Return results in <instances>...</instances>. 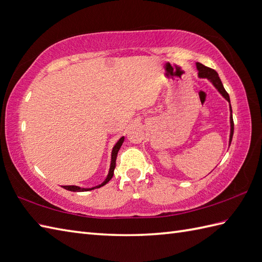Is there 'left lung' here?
<instances>
[{
	"label": "left lung",
	"mask_w": 262,
	"mask_h": 262,
	"mask_svg": "<svg viewBox=\"0 0 262 262\" xmlns=\"http://www.w3.org/2000/svg\"><path fill=\"white\" fill-rule=\"evenodd\" d=\"M196 67H198V70H199V76L201 78H208L209 80L212 81V83L214 84L215 88L220 91V94L226 98L229 102H230V97H229V94L226 91V89H224L223 84L220 80V78H219V75L217 72L214 70V69H211L209 68V67H205L204 64L198 62L196 63ZM230 111H231V117H230V121H231V134H230V144H231V141H232V136H233V129H234V124H233V118H232V109H231V106H230Z\"/></svg>",
	"instance_id": "8db88e82"
}]
</instances>
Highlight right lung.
Wrapping results in <instances>:
<instances>
[{
	"mask_svg": "<svg viewBox=\"0 0 262 262\" xmlns=\"http://www.w3.org/2000/svg\"><path fill=\"white\" fill-rule=\"evenodd\" d=\"M124 143V137H121L119 141L117 142V144L114 146V148H113V153H112V163H111V169H109V173H108V176H107V179L102 182V183L100 184V185H97V186H95V187H91V188H81V187H79V186H75V185H66V186H62L63 188H66V190H68V191H72V192H84V191H90V190H94V188H98V187H100V186H102V185H105L106 183H108L109 181H111V179L113 178V175H114V169H115V167H116V159H117V154H118V150H119V148H120V146H121V144Z\"/></svg>",
	"mask_w": 262,
	"mask_h": 262,
	"instance_id": "add662e5",
	"label": "right lung"
}]
</instances>
